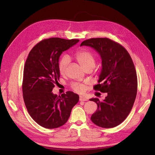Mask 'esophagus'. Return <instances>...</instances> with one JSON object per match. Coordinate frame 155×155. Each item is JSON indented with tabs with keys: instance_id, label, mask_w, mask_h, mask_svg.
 I'll list each match as a JSON object with an SVG mask.
<instances>
[{
	"instance_id": "esophagus-1",
	"label": "esophagus",
	"mask_w": 155,
	"mask_h": 155,
	"mask_svg": "<svg viewBox=\"0 0 155 155\" xmlns=\"http://www.w3.org/2000/svg\"><path fill=\"white\" fill-rule=\"evenodd\" d=\"M87 99L85 97H84L83 96H80L79 97V101H87Z\"/></svg>"
}]
</instances>
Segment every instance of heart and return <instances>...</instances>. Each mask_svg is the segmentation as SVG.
<instances>
[{
	"instance_id": "obj_1",
	"label": "heart",
	"mask_w": 155,
	"mask_h": 155,
	"mask_svg": "<svg viewBox=\"0 0 155 155\" xmlns=\"http://www.w3.org/2000/svg\"><path fill=\"white\" fill-rule=\"evenodd\" d=\"M75 58L77 59L78 63L80 64L82 67L85 69L87 68H94L95 66V58L90 51L86 50H81L78 51L75 55ZM70 63V58L68 55H64L61 58L58 64L59 72L63 74L66 70L68 65ZM72 88L74 91L78 92H81L84 91V86L80 83H75L72 84Z\"/></svg>"
}]
</instances>
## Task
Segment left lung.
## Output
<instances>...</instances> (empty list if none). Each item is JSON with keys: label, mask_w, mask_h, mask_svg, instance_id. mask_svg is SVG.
Instances as JSON below:
<instances>
[{"label": "left lung", "mask_w": 155, "mask_h": 155, "mask_svg": "<svg viewBox=\"0 0 155 155\" xmlns=\"http://www.w3.org/2000/svg\"><path fill=\"white\" fill-rule=\"evenodd\" d=\"M80 46H90L100 55L102 68L94 89L107 93L102 101L97 97L90 100L97 105L91 120L100 127H114L127 117L137 96V76L133 60L125 48L108 38L87 39Z\"/></svg>", "instance_id": "8db88e82"}]
</instances>
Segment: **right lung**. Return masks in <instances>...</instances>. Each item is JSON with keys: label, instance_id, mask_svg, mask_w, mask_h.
I'll return each instance as SVG.
<instances>
[{"label": "right lung", "instance_id": "obj_1", "mask_svg": "<svg viewBox=\"0 0 155 155\" xmlns=\"http://www.w3.org/2000/svg\"><path fill=\"white\" fill-rule=\"evenodd\" d=\"M79 41L59 37L43 40L31 49L26 61L22 81L24 101L33 120L45 128L63 125L79 101V96L73 92L68 91L61 96L51 92L60 77V55Z\"/></svg>", "mask_w": 155, "mask_h": 155}]
</instances>
